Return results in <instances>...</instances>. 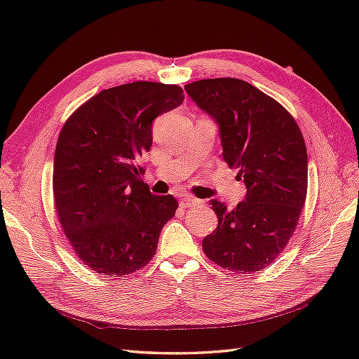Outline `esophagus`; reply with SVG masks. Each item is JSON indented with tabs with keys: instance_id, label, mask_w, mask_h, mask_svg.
I'll use <instances>...</instances> for the list:
<instances>
[{
	"instance_id": "1",
	"label": "esophagus",
	"mask_w": 359,
	"mask_h": 359,
	"mask_svg": "<svg viewBox=\"0 0 359 359\" xmlns=\"http://www.w3.org/2000/svg\"><path fill=\"white\" fill-rule=\"evenodd\" d=\"M202 203V201H199V199H196V197H193V196H184L180 199V205L184 208H188V207H197V205H201Z\"/></svg>"
}]
</instances>
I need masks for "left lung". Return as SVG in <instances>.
Masks as SVG:
<instances>
[{"label":"left lung","mask_w":359,"mask_h":359,"mask_svg":"<svg viewBox=\"0 0 359 359\" xmlns=\"http://www.w3.org/2000/svg\"><path fill=\"white\" fill-rule=\"evenodd\" d=\"M185 90L217 121L224 160L247 187L245 201L231 211L210 202L219 224L203 239V253L224 270L251 276L282 253L299 222L307 197L306 142L292 114L247 81L207 79Z\"/></svg>","instance_id":"8db88e82"}]
</instances>
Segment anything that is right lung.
<instances>
[{
	"label": "right lung",
	"mask_w": 359,
	"mask_h": 359,
	"mask_svg": "<svg viewBox=\"0 0 359 359\" xmlns=\"http://www.w3.org/2000/svg\"><path fill=\"white\" fill-rule=\"evenodd\" d=\"M177 85L134 81L104 89L66 120L53 157L58 222L80 261L108 278L131 276L156 255L179 203L142 180L152 120L184 102Z\"/></svg>",
	"instance_id": "obj_1"
}]
</instances>
